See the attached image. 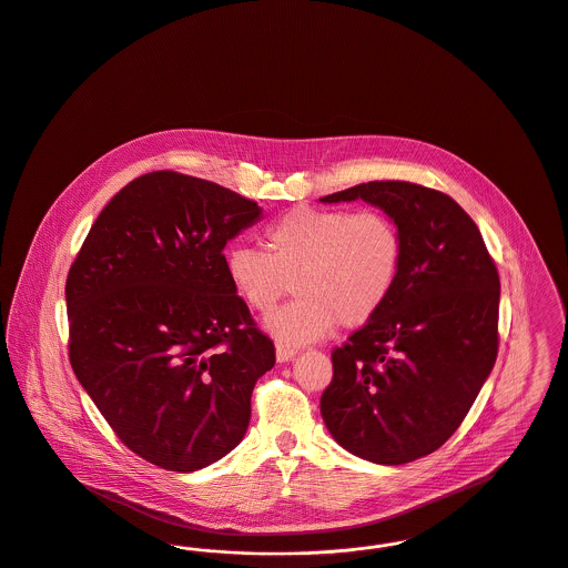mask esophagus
I'll return each mask as SVG.
<instances>
[{"label": "esophagus", "mask_w": 568, "mask_h": 568, "mask_svg": "<svg viewBox=\"0 0 568 568\" xmlns=\"http://www.w3.org/2000/svg\"><path fill=\"white\" fill-rule=\"evenodd\" d=\"M295 355H297V351H295V348H291V346H284V344H277V346H275V357H277V362H280V364L291 362Z\"/></svg>", "instance_id": "34e87169"}]
</instances>
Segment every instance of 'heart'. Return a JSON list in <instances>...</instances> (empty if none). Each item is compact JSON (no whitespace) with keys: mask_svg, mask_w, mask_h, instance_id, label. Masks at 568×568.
I'll list each match as a JSON object with an SVG mask.
<instances>
[{"mask_svg":"<svg viewBox=\"0 0 568 568\" xmlns=\"http://www.w3.org/2000/svg\"><path fill=\"white\" fill-rule=\"evenodd\" d=\"M266 254L234 245L226 254L230 286L250 310L266 314L293 284L295 300L266 318V332L284 346L323 338L336 323L359 327L389 300L403 239L378 211L293 209L265 232Z\"/></svg>","mask_w":568,"mask_h":568,"instance_id":"b5f03b06","label":"heart"}]
</instances>
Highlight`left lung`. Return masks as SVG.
I'll list each match as a JSON object with an SVG mask.
<instances>
[{
	"label": "left lung",
	"mask_w": 568,
	"mask_h": 568,
	"mask_svg": "<svg viewBox=\"0 0 568 568\" xmlns=\"http://www.w3.org/2000/svg\"><path fill=\"white\" fill-rule=\"evenodd\" d=\"M353 200L396 224L403 265L385 305L332 353L321 416L344 450L403 465L453 437L491 375L499 275L480 230L450 195L373 181L321 197Z\"/></svg>",
	"instance_id": "8db88e82"
}]
</instances>
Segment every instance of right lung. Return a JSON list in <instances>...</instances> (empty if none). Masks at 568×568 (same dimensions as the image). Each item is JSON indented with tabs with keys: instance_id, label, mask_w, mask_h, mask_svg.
Segmentation results:
<instances>
[{
	"instance_id": "right-lung-1",
	"label": "right lung",
	"mask_w": 568,
	"mask_h": 568,
	"mask_svg": "<svg viewBox=\"0 0 568 568\" xmlns=\"http://www.w3.org/2000/svg\"><path fill=\"white\" fill-rule=\"evenodd\" d=\"M263 209L204 179L151 172L115 193L67 280L69 355L120 442L170 471L234 450L275 364L224 247Z\"/></svg>"
}]
</instances>
